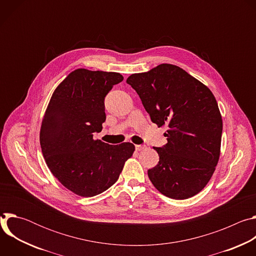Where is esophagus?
Wrapping results in <instances>:
<instances>
[{
  "label": "esophagus",
  "mask_w": 256,
  "mask_h": 256,
  "mask_svg": "<svg viewBox=\"0 0 256 256\" xmlns=\"http://www.w3.org/2000/svg\"><path fill=\"white\" fill-rule=\"evenodd\" d=\"M146 149L144 144H136V151H142Z\"/></svg>",
  "instance_id": "esophagus-1"
}]
</instances>
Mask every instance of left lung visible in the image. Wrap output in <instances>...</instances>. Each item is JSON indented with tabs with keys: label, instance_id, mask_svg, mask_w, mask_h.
Masks as SVG:
<instances>
[{
	"label": "left lung",
	"instance_id": "obj_1",
	"mask_svg": "<svg viewBox=\"0 0 256 256\" xmlns=\"http://www.w3.org/2000/svg\"><path fill=\"white\" fill-rule=\"evenodd\" d=\"M126 83L140 96L151 120L168 128L167 144L154 147L159 162L148 170L153 186L174 200L198 194L220 157L223 122L214 96L184 70L170 64L132 74Z\"/></svg>",
	"mask_w": 256,
	"mask_h": 256
}]
</instances>
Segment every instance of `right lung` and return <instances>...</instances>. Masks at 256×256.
Returning a JSON list of instances; mask_svg holds the SVG:
<instances>
[{"instance_id":"obj_1","label":"right lung","mask_w":256,"mask_h":256,"mask_svg":"<svg viewBox=\"0 0 256 256\" xmlns=\"http://www.w3.org/2000/svg\"><path fill=\"white\" fill-rule=\"evenodd\" d=\"M122 80L120 72L77 68L56 87L46 110L42 155L54 176L78 196L91 198L114 186L134 151L132 142L93 138L106 120L105 96Z\"/></svg>"}]
</instances>
